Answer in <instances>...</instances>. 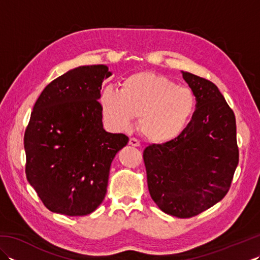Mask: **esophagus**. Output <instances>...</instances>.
Segmentation results:
<instances>
[{
    "instance_id": "obj_1",
    "label": "esophagus",
    "mask_w": 260,
    "mask_h": 260,
    "mask_svg": "<svg viewBox=\"0 0 260 260\" xmlns=\"http://www.w3.org/2000/svg\"><path fill=\"white\" fill-rule=\"evenodd\" d=\"M128 144L131 146H135V147H139L140 146V141L136 140L135 137H131L129 141H128Z\"/></svg>"
}]
</instances>
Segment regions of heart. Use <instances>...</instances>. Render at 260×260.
I'll return each instance as SVG.
<instances>
[{
  "instance_id": "b5f03b06",
  "label": "heart",
  "mask_w": 260,
  "mask_h": 260,
  "mask_svg": "<svg viewBox=\"0 0 260 260\" xmlns=\"http://www.w3.org/2000/svg\"><path fill=\"white\" fill-rule=\"evenodd\" d=\"M99 103L110 126L127 129L133 118H140V132L153 143L176 139L189 124L196 107V98L189 88L150 71L127 77L119 92L105 88Z\"/></svg>"
}]
</instances>
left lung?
<instances>
[{
  "mask_svg": "<svg viewBox=\"0 0 260 260\" xmlns=\"http://www.w3.org/2000/svg\"><path fill=\"white\" fill-rule=\"evenodd\" d=\"M196 96L190 123L176 139L143 152L148 191L163 212L198 215L227 194L239 148L234 110L212 81L182 71Z\"/></svg>",
  "mask_w": 260,
  "mask_h": 260,
  "instance_id": "left-lung-1",
  "label": "left lung"
}]
</instances>
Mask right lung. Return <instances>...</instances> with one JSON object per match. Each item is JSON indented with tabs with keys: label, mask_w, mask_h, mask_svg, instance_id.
<instances>
[{
	"label": "right lung",
	"mask_w": 260,
	"mask_h": 260,
	"mask_svg": "<svg viewBox=\"0 0 260 260\" xmlns=\"http://www.w3.org/2000/svg\"><path fill=\"white\" fill-rule=\"evenodd\" d=\"M104 64L82 66L52 80L33 106L24 133L25 174L50 211L79 217L95 211L107 192L125 134L103 128Z\"/></svg>",
	"instance_id": "obj_1"
}]
</instances>
